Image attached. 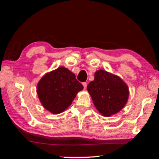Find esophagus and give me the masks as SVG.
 Returning a JSON list of instances; mask_svg holds the SVG:
<instances>
[{
    "instance_id": "obj_1",
    "label": "esophagus",
    "mask_w": 159,
    "mask_h": 159,
    "mask_svg": "<svg viewBox=\"0 0 159 159\" xmlns=\"http://www.w3.org/2000/svg\"><path fill=\"white\" fill-rule=\"evenodd\" d=\"M83 85L84 87V89L85 90L86 88H87V83H83Z\"/></svg>"
}]
</instances>
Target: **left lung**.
I'll return each mask as SVG.
<instances>
[{
	"label": "left lung",
	"mask_w": 159,
	"mask_h": 159,
	"mask_svg": "<svg viewBox=\"0 0 159 159\" xmlns=\"http://www.w3.org/2000/svg\"><path fill=\"white\" fill-rule=\"evenodd\" d=\"M94 105L102 116H111L119 112L127 103L129 89L121 78L99 69L95 79L87 86Z\"/></svg>",
	"instance_id": "8db88e82"
}]
</instances>
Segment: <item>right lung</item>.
<instances>
[{"instance_id": "obj_1", "label": "right lung", "mask_w": 159, "mask_h": 159, "mask_svg": "<svg viewBox=\"0 0 159 159\" xmlns=\"http://www.w3.org/2000/svg\"><path fill=\"white\" fill-rule=\"evenodd\" d=\"M83 86L64 66L45 74L37 84L36 92L42 106L53 114L63 112L71 105Z\"/></svg>"}]
</instances>
